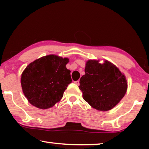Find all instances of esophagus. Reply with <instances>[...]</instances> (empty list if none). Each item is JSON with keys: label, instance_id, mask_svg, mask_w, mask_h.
I'll return each mask as SVG.
<instances>
[{"label": "esophagus", "instance_id": "esophagus-1", "mask_svg": "<svg viewBox=\"0 0 149 149\" xmlns=\"http://www.w3.org/2000/svg\"><path fill=\"white\" fill-rule=\"evenodd\" d=\"M74 84H75V85H79V80H78V81H74Z\"/></svg>", "mask_w": 149, "mask_h": 149}]
</instances>
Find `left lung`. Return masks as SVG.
<instances>
[{
  "instance_id": "obj_1",
  "label": "left lung",
  "mask_w": 149,
  "mask_h": 149,
  "mask_svg": "<svg viewBox=\"0 0 149 149\" xmlns=\"http://www.w3.org/2000/svg\"><path fill=\"white\" fill-rule=\"evenodd\" d=\"M85 74L79 86L83 98L93 108L100 111L111 110L124 97L127 89L125 75L112 63L89 60L85 64Z\"/></svg>"
}]
</instances>
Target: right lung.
<instances>
[{"label":"right lung","mask_w":149,"mask_h":149,"mask_svg":"<svg viewBox=\"0 0 149 149\" xmlns=\"http://www.w3.org/2000/svg\"><path fill=\"white\" fill-rule=\"evenodd\" d=\"M68 58L47 55L27 65L21 77L23 93L31 104L40 109L52 107L59 102L72 80L65 67Z\"/></svg>","instance_id":"add662e5"}]
</instances>
